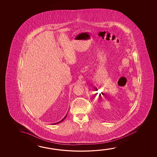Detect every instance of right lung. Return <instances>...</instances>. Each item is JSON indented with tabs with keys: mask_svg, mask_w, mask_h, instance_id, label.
Here are the masks:
<instances>
[{
	"mask_svg": "<svg viewBox=\"0 0 157 157\" xmlns=\"http://www.w3.org/2000/svg\"><path fill=\"white\" fill-rule=\"evenodd\" d=\"M67 114H66V116H65V117H64V118H63L62 119V120H61V121H59V122H57V123H56L52 124H57L60 123H61V122H62V121H64V119H65V118H66V117H67Z\"/></svg>",
	"mask_w": 157,
	"mask_h": 157,
	"instance_id": "add662e5",
	"label": "right lung"
}]
</instances>
